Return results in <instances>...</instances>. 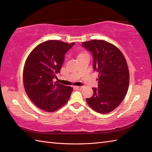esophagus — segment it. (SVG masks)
Segmentation results:
<instances>
[{
  "instance_id": "esophagus-1",
  "label": "esophagus",
  "mask_w": 152,
  "mask_h": 152,
  "mask_svg": "<svg viewBox=\"0 0 152 152\" xmlns=\"http://www.w3.org/2000/svg\"><path fill=\"white\" fill-rule=\"evenodd\" d=\"M82 88H83L82 86H75V88L77 89H81Z\"/></svg>"
}]
</instances>
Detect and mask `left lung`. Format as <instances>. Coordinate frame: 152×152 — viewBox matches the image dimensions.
Instances as JSON below:
<instances>
[{
    "label": "left lung",
    "mask_w": 152,
    "mask_h": 152,
    "mask_svg": "<svg viewBox=\"0 0 152 152\" xmlns=\"http://www.w3.org/2000/svg\"><path fill=\"white\" fill-rule=\"evenodd\" d=\"M82 46L92 54L93 68L99 73L98 88L86 101L97 113L105 114L114 110L127 92L129 73L127 63L117 47L102 39L82 42Z\"/></svg>",
    "instance_id": "1"
}]
</instances>
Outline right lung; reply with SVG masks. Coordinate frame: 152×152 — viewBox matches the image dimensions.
I'll return each mask as SVG.
<instances>
[{
	"instance_id": "1",
	"label": "right lung",
	"mask_w": 152,
	"mask_h": 152,
	"mask_svg": "<svg viewBox=\"0 0 152 152\" xmlns=\"http://www.w3.org/2000/svg\"><path fill=\"white\" fill-rule=\"evenodd\" d=\"M75 43L48 40L37 46L27 57L23 69L27 95L42 110L54 112L68 102L73 88L53 82L60 73L64 55Z\"/></svg>"
}]
</instances>
